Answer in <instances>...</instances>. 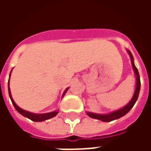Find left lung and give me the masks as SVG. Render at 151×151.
Instances as JSON below:
<instances>
[{"label":"left lung","instance_id":"1","mask_svg":"<svg viewBox=\"0 0 151 151\" xmlns=\"http://www.w3.org/2000/svg\"><path fill=\"white\" fill-rule=\"evenodd\" d=\"M127 51H128V53H129V55L130 56L132 66H133V70H134V73H135V75H136V89H135V91H134V94H133V98L131 99V100L129 101V103L127 105H125L124 108H120V109L116 110V111H112V112H111V113L109 114H96L86 111V114H87L90 117L101 120V121H104V122H109V121H111V120H117V119H119L120 117L124 116L125 114L128 113V112L131 110V108H133V105L135 104V103H136L137 100L138 95H139L140 88H141V82H140L139 73H138V70H137V69L136 68L134 63H133V55H132V53H131V52H130L129 50H127Z\"/></svg>","mask_w":151,"mask_h":151}]
</instances>
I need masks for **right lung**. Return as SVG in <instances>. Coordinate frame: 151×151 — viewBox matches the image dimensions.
<instances>
[{
	"label": "right lung",
	"instance_id": "obj_1",
	"mask_svg": "<svg viewBox=\"0 0 151 151\" xmlns=\"http://www.w3.org/2000/svg\"><path fill=\"white\" fill-rule=\"evenodd\" d=\"M11 72H12V70H11ZM11 72H10V73H9V78H10ZM8 89H9V98H10V99H11L12 104H13V105L14 106L15 109H16L19 113L21 114V115H22L23 116L27 117V118L30 119V120H31L32 121L40 122V121H43V120H48V119H51V118H52V117L56 116V115L58 114V112H59L58 111H52V112H48V113L35 114V113H32V112H30V111H25V110H23V109H22V108H19L18 105L15 104L14 101V99H13V98H12L11 93H10V89H9V82H8ZM68 89H69V87H68V88L66 89L65 91H64L62 96L65 95L66 91H68Z\"/></svg>",
	"mask_w": 151,
	"mask_h": 151
}]
</instances>
